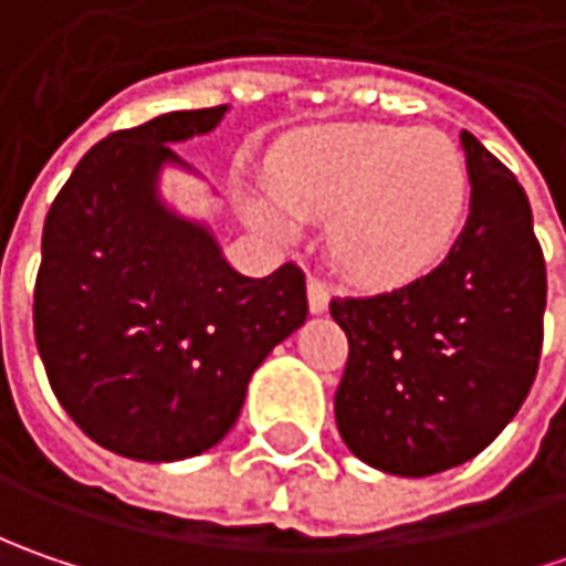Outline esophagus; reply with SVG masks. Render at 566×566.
<instances>
[{"label": "esophagus", "instance_id": "obj_1", "mask_svg": "<svg viewBox=\"0 0 566 566\" xmlns=\"http://www.w3.org/2000/svg\"><path fill=\"white\" fill-rule=\"evenodd\" d=\"M327 302H331L327 283H324V280H317V276H312V280H308V308H312L315 315H324V312H327Z\"/></svg>", "mask_w": 566, "mask_h": 566}]
</instances>
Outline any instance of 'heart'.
<instances>
[{
    "mask_svg": "<svg viewBox=\"0 0 566 566\" xmlns=\"http://www.w3.org/2000/svg\"><path fill=\"white\" fill-rule=\"evenodd\" d=\"M273 198L293 217L331 220L327 245L349 276L394 286L431 271L453 245L469 198L467 160L434 128L337 125L276 169ZM254 217L286 227L271 207Z\"/></svg>",
    "mask_w": 566,
    "mask_h": 566,
    "instance_id": "obj_1",
    "label": "heart"
}]
</instances>
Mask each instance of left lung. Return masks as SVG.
<instances>
[{"instance_id": "1", "label": "left lung", "mask_w": 566, "mask_h": 566, "mask_svg": "<svg viewBox=\"0 0 566 566\" xmlns=\"http://www.w3.org/2000/svg\"><path fill=\"white\" fill-rule=\"evenodd\" d=\"M460 142L472 198L450 254L390 293L331 302L349 339L339 438L390 475L422 479L482 453L523 406L542 356L548 280L530 198L475 135Z\"/></svg>"}]
</instances>
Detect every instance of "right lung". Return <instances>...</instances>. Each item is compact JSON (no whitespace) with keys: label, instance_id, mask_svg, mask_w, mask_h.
Wrapping results in <instances>:
<instances>
[{"label":"right lung","instance_id":"add662e5","mask_svg":"<svg viewBox=\"0 0 566 566\" xmlns=\"http://www.w3.org/2000/svg\"><path fill=\"white\" fill-rule=\"evenodd\" d=\"M227 106L179 109L94 144L55 195L33 286V337L55 400L99 447L144 463L198 457L235 424L254 368L305 324L298 264L229 268L201 223L157 195L169 144Z\"/></svg>","mask_w":566,"mask_h":566}]
</instances>
